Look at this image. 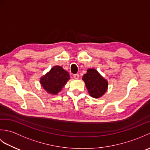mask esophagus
I'll return each mask as SVG.
<instances>
[{
    "instance_id": "1",
    "label": "esophagus",
    "mask_w": 150,
    "mask_h": 150,
    "mask_svg": "<svg viewBox=\"0 0 150 150\" xmlns=\"http://www.w3.org/2000/svg\"><path fill=\"white\" fill-rule=\"evenodd\" d=\"M73 77H74L75 79H78L79 78V75L78 73H76V74L73 75Z\"/></svg>"
}]
</instances>
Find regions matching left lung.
<instances>
[{
  "label": "left lung",
  "instance_id": "left-lung-1",
  "mask_svg": "<svg viewBox=\"0 0 150 150\" xmlns=\"http://www.w3.org/2000/svg\"><path fill=\"white\" fill-rule=\"evenodd\" d=\"M89 93L92 97L99 98L104 94L108 88V82L94 69H89L82 77Z\"/></svg>",
  "mask_w": 150,
  "mask_h": 150
}]
</instances>
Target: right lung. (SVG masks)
I'll use <instances>...</instances> for the list:
<instances>
[{"instance_id": "add662e5", "label": "right lung", "mask_w": 150, "mask_h": 150, "mask_svg": "<svg viewBox=\"0 0 150 150\" xmlns=\"http://www.w3.org/2000/svg\"><path fill=\"white\" fill-rule=\"evenodd\" d=\"M69 79L68 72L61 66H55L40 79V84L49 93L56 95L62 90Z\"/></svg>"}]
</instances>
